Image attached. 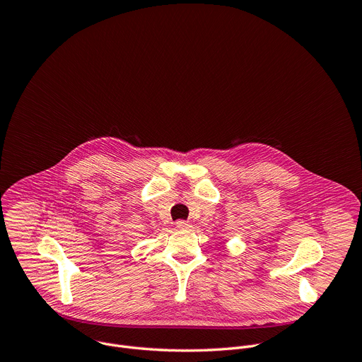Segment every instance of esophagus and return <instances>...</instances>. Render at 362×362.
I'll use <instances>...</instances> for the list:
<instances>
[{"label":"esophagus","instance_id":"obj_1","mask_svg":"<svg viewBox=\"0 0 362 362\" xmlns=\"http://www.w3.org/2000/svg\"><path fill=\"white\" fill-rule=\"evenodd\" d=\"M176 227H177L179 230H189L192 226H190V223H187V221L179 220V221H176Z\"/></svg>","mask_w":362,"mask_h":362}]
</instances>
